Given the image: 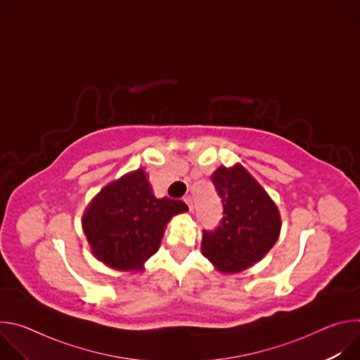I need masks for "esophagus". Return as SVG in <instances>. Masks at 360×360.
Listing matches in <instances>:
<instances>
[{
  "label": "esophagus",
  "mask_w": 360,
  "mask_h": 360,
  "mask_svg": "<svg viewBox=\"0 0 360 360\" xmlns=\"http://www.w3.org/2000/svg\"><path fill=\"white\" fill-rule=\"evenodd\" d=\"M184 200L186 202L189 211L192 212V211H193V200H192V196H189V195H188V196H185V198H184Z\"/></svg>",
  "instance_id": "esophagus-1"
}]
</instances>
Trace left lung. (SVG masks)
Instances as JSON below:
<instances>
[{"label": "left lung", "instance_id": "left-lung-1", "mask_svg": "<svg viewBox=\"0 0 360 360\" xmlns=\"http://www.w3.org/2000/svg\"><path fill=\"white\" fill-rule=\"evenodd\" d=\"M211 179L224 211L215 229L203 231L202 255L219 272H240L261 261L278 240L279 211L242 165L221 167Z\"/></svg>", "mask_w": 360, "mask_h": 360}]
</instances>
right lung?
Here are the masks:
<instances>
[{
	"instance_id": "1",
	"label": "right lung",
	"mask_w": 360,
	"mask_h": 360,
	"mask_svg": "<svg viewBox=\"0 0 360 360\" xmlns=\"http://www.w3.org/2000/svg\"><path fill=\"white\" fill-rule=\"evenodd\" d=\"M186 211L184 200L158 199L148 175L138 169L101 189L82 226L98 261L120 271H139L158 250L169 219Z\"/></svg>"
}]
</instances>
